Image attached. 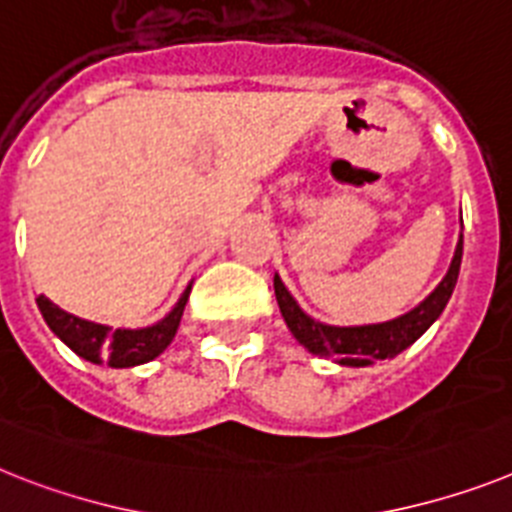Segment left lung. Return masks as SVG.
Instances as JSON below:
<instances>
[{"label":"left lung","mask_w":512,"mask_h":512,"mask_svg":"<svg viewBox=\"0 0 512 512\" xmlns=\"http://www.w3.org/2000/svg\"><path fill=\"white\" fill-rule=\"evenodd\" d=\"M463 257V236L458 247H455L453 263L445 278L440 281L432 294L424 299L419 307H414L406 315L395 317L388 322H377V325H354V328H338V325H325L317 322L296 304L289 289L283 286L281 278H273V289H276L278 307L281 315L294 333V338L302 343L304 349L312 351L322 359H333L343 367H369L377 359H393L403 349H409L416 338H422L424 330L442 315V309L448 304L450 294L458 281V270H461Z\"/></svg>","instance_id":"left-lung-1"}]
</instances>
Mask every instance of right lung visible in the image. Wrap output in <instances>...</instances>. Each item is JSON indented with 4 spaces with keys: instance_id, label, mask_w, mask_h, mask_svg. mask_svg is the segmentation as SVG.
<instances>
[{
    "instance_id": "obj_1",
    "label": "right lung",
    "mask_w": 512,
    "mask_h": 512,
    "mask_svg": "<svg viewBox=\"0 0 512 512\" xmlns=\"http://www.w3.org/2000/svg\"><path fill=\"white\" fill-rule=\"evenodd\" d=\"M190 299V286L182 294V299L174 304L169 315L158 320L156 325L148 328H117L111 330L109 325H98V322L83 320L70 312L59 309L51 304L44 294L38 296L36 304L44 315L46 325L54 330V336L62 338L77 356H83L93 364H109V367H137L150 359H156L176 336L179 320H182L184 304Z\"/></svg>"
}]
</instances>
